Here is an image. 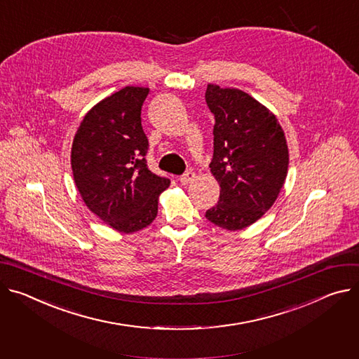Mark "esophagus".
<instances>
[{
	"label": "esophagus",
	"instance_id": "obj_1",
	"mask_svg": "<svg viewBox=\"0 0 359 359\" xmlns=\"http://www.w3.org/2000/svg\"><path fill=\"white\" fill-rule=\"evenodd\" d=\"M193 179H194V173H193V172H190V170H189V172H186L184 175H182V176L179 177L180 183H182V184H184V186H186V184H189Z\"/></svg>",
	"mask_w": 359,
	"mask_h": 359
}]
</instances>
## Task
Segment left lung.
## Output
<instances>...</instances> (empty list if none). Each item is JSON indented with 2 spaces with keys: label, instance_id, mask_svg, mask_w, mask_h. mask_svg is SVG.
Wrapping results in <instances>:
<instances>
[{
  "label": "left lung",
  "instance_id": "1",
  "mask_svg": "<svg viewBox=\"0 0 359 359\" xmlns=\"http://www.w3.org/2000/svg\"><path fill=\"white\" fill-rule=\"evenodd\" d=\"M206 103L215 114L210 173L220 186L206 219L226 231H241L262 217L283 187L289 151L276 116L248 93L208 84Z\"/></svg>",
  "mask_w": 359,
  "mask_h": 359
}]
</instances>
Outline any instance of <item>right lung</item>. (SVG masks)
I'll return each mask as SVG.
<instances>
[{
  "label": "right lung",
  "instance_id": "right-lung-1",
  "mask_svg": "<svg viewBox=\"0 0 359 359\" xmlns=\"http://www.w3.org/2000/svg\"><path fill=\"white\" fill-rule=\"evenodd\" d=\"M147 87L127 86L91 107L72 146L74 183L86 206L114 231L133 233L157 216L170 180L149 170L142 127Z\"/></svg>",
  "mask_w": 359,
  "mask_h": 359
}]
</instances>
